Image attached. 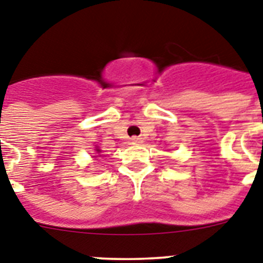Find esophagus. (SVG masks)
I'll return each mask as SVG.
<instances>
[{"mask_svg":"<svg viewBox=\"0 0 263 263\" xmlns=\"http://www.w3.org/2000/svg\"><path fill=\"white\" fill-rule=\"evenodd\" d=\"M132 142H133L134 144H139L142 143V138L141 137H133V138H132Z\"/></svg>","mask_w":263,"mask_h":263,"instance_id":"esophagus-1","label":"esophagus"}]
</instances>
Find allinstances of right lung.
<instances>
[{
    "label": "right lung",
    "mask_w": 263,
    "mask_h": 263,
    "mask_svg": "<svg viewBox=\"0 0 263 263\" xmlns=\"http://www.w3.org/2000/svg\"><path fill=\"white\" fill-rule=\"evenodd\" d=\"M96 153H98V154H100V153H102V150H100V148H98V147H96Z\"/></svg>",
    "instance_id": "add662e5"
}]
</instances>
